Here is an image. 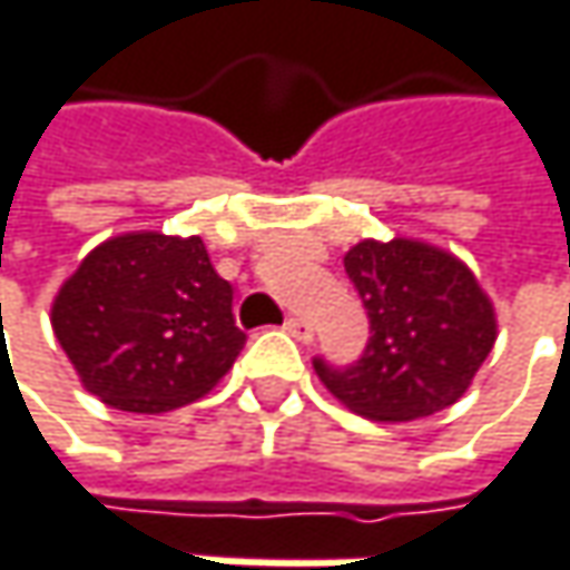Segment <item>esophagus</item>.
I'll use <instances>...</instances> for the list:
<instances>
[{"label":"esophagus","mask_w":570,"mask_h":570,"mask_svg":"<svg viewBox=\"0 0 570 570\" xmlns=\"http://www.w3.org/2000/svg\"><path fill=\"white\" fill-rule=\"evenodd\" d=\"M285 331H288V334H295V337H298V341H305V344L315 337V327H312V321L298 318V315H292V318L285 321Z\"/></svg>","instance_id":"1"}]
</instances>
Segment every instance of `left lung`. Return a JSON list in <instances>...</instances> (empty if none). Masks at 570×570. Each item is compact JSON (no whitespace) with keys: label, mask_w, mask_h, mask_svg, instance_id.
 Returning <instances> with one entry per match:
<instances>
[{"label":"left lung","mask_w":570,"mask_h":570,"mask_svg":"<svg viewBox=\"0 0 570 570\" xmlns=\"http://www.w3.org/2000/svg\"><path fill=\"white\" fill-rule=\"evenodd\" d=\"M371 341L354 367L315 361L321 384L377 423H410L453 406L489 357L499 321L479 278L453 252L396 236L364 239L344 255Z\"/></svg>","instance_id":"obj_1"}]
</instances>
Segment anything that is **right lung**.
<instances>
[{
    "label": "right lung",
    "mask_w": 570,
    "mask_h": 570,
    "mask_svg": "<svg viewBox=\"0 0 570 570\" xmlns=\"http://www.w3.org/2000/svg\"><path fill=\"white\" fill-rule=\"evenodd\" d=\"M51 331L85 391L127 413H167L213 391L246 334L233 285L199 236L120 233L88 252L51 302Z\"/></svg>",
    "instance_id": "obj_1"
}]
</instances>
